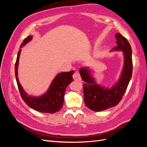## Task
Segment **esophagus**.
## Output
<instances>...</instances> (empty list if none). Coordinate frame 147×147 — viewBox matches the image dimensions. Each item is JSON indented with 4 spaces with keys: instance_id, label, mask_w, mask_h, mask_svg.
<instances>
[{
    "instance_id": "obj_1",
    "label": "esophagus",
    "mask_w": 147,
    "mask_h": 147,
    "mask_svg": "<svg viewBox=\"0 0 147 147\" xmlns=\"http://www.w3.org/2000/svg\"><path fill=\"white\" fill-rule=\"evenodd\" d=\"M73 78L75 81H80L81 80L80 75V74L78 72H76L74 74Z\"/></svg>"
}]
</instances>
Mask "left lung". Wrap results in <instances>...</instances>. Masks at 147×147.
<instances>
[{"instance_id": "left-lung-1", "label": "left lung", "mask_w": 147, "mask_h": 147, "mask_svg": "<svg viewBox=\"0 0 147 147\" xmlns=\"http://www.w3.org/2000/svg\"><path fill=\"white\" fill-rule=\"evenodd\" d=\"M117 45L111 51H123V67L118 80L112 88H106L98 84L91 75L90 70L84 67L80 69L83 84L84 101L86 106L94 112H100L116 106L126 92L132 77V49L127 39L119 33L115 34Z\"/></svg>"}]
</instances>
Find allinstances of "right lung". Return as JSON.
Returning a JSON list of instances; mask_svg holds the SVG:
<instances>
[{
    "instance_id": "right-lung-1",
    "label": "right lung",
    "mask_w": 147,
    "mask_h": 147,
    "mask_svg": "<svg viewBox=\"0 0 147 147\" xmlns=\"http://www.w3.org/2000/svg\"><path fill=\"white\" fill-rule=\"evenodd\" d=\"M32 39V36H28L21 43L20 48L26 45ZM21 49L18 53L15 63V77L16 82L22 99L30 108L42 113H54L58 112L63 107L64 104V97L66 88L72 82L74 79L72 75L74 71L67 72H61L57 74L53 79L48 90L45 93L40 96H30L26 93L20 83L18 77L19 59Z\"/></svg>"
}]
</instances>
